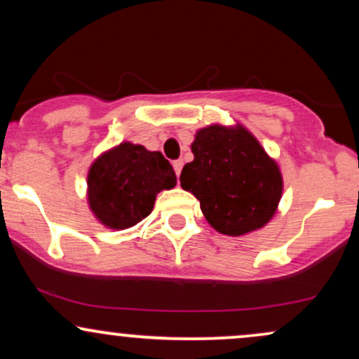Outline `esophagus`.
Segmentation results:
<instances>
[{
  "label": "esophagus",
  "mask_w": 359,
  "mask_h": 359,
  "mask_svg": "<svg viewBox=\"0 0 359 359\" xmlns=\"http://www.w3.org/2000/svg\"><path fill=\"white\" fill-rule=\"evenodd\" d=\"M182 165H184L182 160H175V162H174V170H175L177 177H179L180 172H182Z\"/></svg>",
  "instance_id": "1"
}]
</instances>
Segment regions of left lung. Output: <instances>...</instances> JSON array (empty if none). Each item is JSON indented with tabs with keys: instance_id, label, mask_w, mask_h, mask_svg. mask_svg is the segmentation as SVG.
Segmentation results:
<instances>
[{
	"instance_id": "obj_1",
	"label": "left lung",
	"mask_w": 359,
	"mask_h": 359,
	"mask_svg": "<svg viewBox=\"0 0 359 359\" xmlns=\"http://www.w3.org/2000/svg\"><path fill=\"white\" fill-rule=\"evenodd\" d=\"M180 185L199 199L217 233L243 236L263 228L282 199V172L245 126L209 125L197 130Z\"/></svg>"
}]
</instances>
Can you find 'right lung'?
Instances as JSON below:
<instances>
[{
	"instance_id": "right-lung-1",
	"label": "right lung",
	"mask_w": 359,
	"mask_h": 359,
	"mask_svg": "<svg viewBox=\"0 0 359 359\" xmlns=\"http://www.w3.org/2000/svg\"><path fill=\"white\" fill-rule=\"evenodd\" d=\"M175 184L174 168L160 151L123 142L90 165L88 204L102 226L128 229L154 211L156 194Z\"/></svg>"
}]
</instances>
